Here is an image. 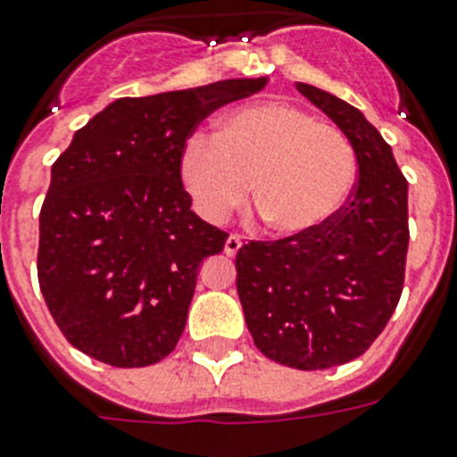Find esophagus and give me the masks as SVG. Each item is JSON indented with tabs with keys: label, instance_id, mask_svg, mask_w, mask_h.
Returning a JSON list of instances; mask_svg holds the SVG:
<instances>
[{
	"label": "esophagus",
	"instance_id": "34e87169",
	"mask_svg": "<svg viewBox=\"0 0 457 457\" xmlns=\"http://www.w3.org/2000/svg\"><path fill=\"white\" fill-rule=\"evenodd\" d=\"M240 247H242V237L240 236H228V240H226V245H224L226 256H236V253L240 252Z\"/></svg>",
	"mask_w": 457,
	"mask_h": 457
}]
</instances>
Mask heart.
<instances>
[{"instance_id": "heart-1", "label": "heart", "mask_w": 457, "mask_h": 457, "mask_svg": "<svg viewBox=\"0 0 457 457\" xmlns=\"http://www.w3.org/2000/svg\"><path fill=\"white\" fill-rule=\"evenodd\" d=\"M179 176L194 210L221 224L247 204L249 189L270 231L313 233L334 220L353 194L357 155L338 128L297 104L270 100L220 119L215 141L189 137Z\"/></svg>"}]
</instances>
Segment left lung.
Wrapping results in <instances>:
<instances>
[{"label": "left lung", "mask_w": 457, "mask_h": 457, "mask_svg": "<svg viewBox=\"0 0 457 457\" xmlns=\"http://www.w3.org/2000/svg\"><path fill=\"white\" fill-rule=\"evenodd\" d=\"M350 139L359 176L348 204L306 236L249 242L237 252V295L256 348L300 370L341 366L364 354L401 300L407 180L391 146L357 107L297 82Z\"/></svg>", "instance_id": "left-lung-1"}]
</instances>
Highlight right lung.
Segmentation results:
<instances>
[{"label":"right lung","instance_id":"1","mask_svg":"<svg viewBox=\"0 0 457 457\" xmlns=\"http://www.w3.org/2000/svg\"><path fill=\"white\" fill-rule=\"evenodd\" d=\"M265 84L119 98L75 132L52 164L38 242L40 293L72 348L119 369L176 348L201 263L228 237L189 208L180 148L205 116Z\"/></svg>","mask_w":457,"mask_h":457}]
</instances>
